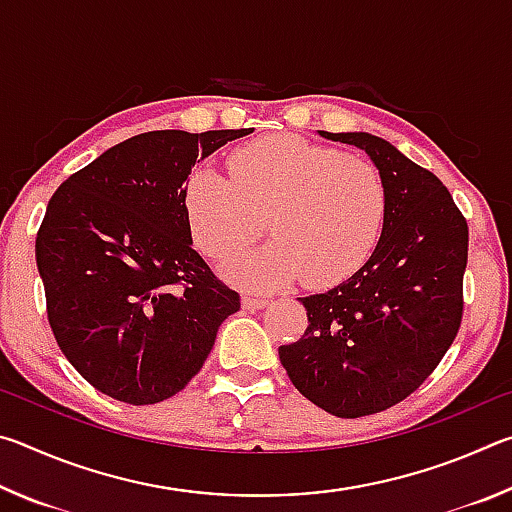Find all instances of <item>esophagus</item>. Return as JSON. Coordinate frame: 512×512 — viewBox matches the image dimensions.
Returning <instances> with one entry per match:
<instances>
[{
    "label": "esophagus",
    "instance_id": "1",
    "mask_svg": "<svg viewBox=\"0 0 512 512\" xmlns=\"http://www.w3.org/2000/svg\"><path fill=\"white\" fill-rule=\"evenodd\" d=\"M268 302L271 300L264 296H257V293H246L244 300H241V305H244V309H248V311H257V309H264Z\"/></svg>",
    "mask_w": 512,
    "mask_h": 512
}]
</instances>
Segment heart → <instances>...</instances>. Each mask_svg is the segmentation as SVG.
Returning a JSON list of instances; mask_svg holds the SVG:
<instances>
[{"mask_svg":"<svg viewBox=\"0 0 512 512\" xmlns=\"http://www.w3.org/2000/svg\"><path fill=\"white\" fill-rule=\"evenodd\" d=\"M230 180L194 169L183 189L185 219L207 257L239 253L266 219L273 241L225 264V275L255 291L305 275L332 287L366 266L386 225L388 189L375 164L293 135L241 146Z\"/></svg>","mask_w":512,"mask_h":512,"instance_id":"heart-1","label":"heart"}]
</instances>
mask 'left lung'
<instances>
[{
  "label": "left lung",
  "mask_w": 512,
  "mask_h": 512,
  "mask_svg": "<svg viewBox=\"0 0 512 512\" xmlns=\"http://www.w3.org/2000/svg\"><path fill=\"white\" fill-rule=\"evenodd\" d=\"M320 137L366 151L384 176L379 246L339 287L300 298L309 325L280 345L291 384L320 409L361 418L402 402L456 339L463 314L467 223L447 187L370 133Z\"/></svg>",
  "instance_id": "left-lung-1"
}]
</instances>
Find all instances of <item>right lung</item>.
Instances as JSON below:
<instances>
[{
  "label": "right lung",
  "instance_id": "obj_1",
  "mask_svg": "<svg viewBox=\"0 0 512 512\" xmlns=\"http://www.w3.org/2000/svg\"><path fill=\"white\" fill-rule=\"evenodd\" d=\"M239 131H153L69 176L36 237L47 316L67 361L126 404L176 395L203 368L239 293L194 250L183 189Z\"/></svg>",
  "mask_w": 512,
  "mask_h": 512
}]
</instances>
